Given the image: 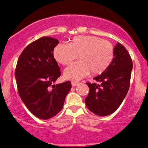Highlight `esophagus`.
<instances>
[{"label": "esophagus", "mask_w": 148, "mask_h": 148, "mask_svg": "<svg viewBox=\"0 0 148 148\" xmlns=\"http://www.w3.org/2000/svg\"><path fill=\"white\" fill-rule=\"evenodd\" d=\"M78 85H79V83H77V82H72V85L73 87H76V86H77Z\"/></svg>", "instance_id": "obj_1"}]
</instances>
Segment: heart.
<instances>
[{
    "label": "heart",
    "instance_id": "heart-1",
    "mask_svg": "<svg viewBox=\"0 0 148 148\" xmlns=\"http://www.w3.org/2000/svg\"><path fill=\"white\" fill-rule=\"evenodd\" d=\"M53 55L61 65H70L77 58L79 61L72 63L64 71L67 79L79 80L89 74L102 73L111 64L114 56L113 44L96 36H77L70 44L61 43L55 48Z\"/></svg>",
    "mask_w": 148,
    "mask_h": 148
}]
</instances>
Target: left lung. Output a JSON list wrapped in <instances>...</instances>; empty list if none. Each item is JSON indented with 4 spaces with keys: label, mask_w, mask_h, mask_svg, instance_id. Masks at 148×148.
<instances>
[{
    "label": "left lung",
    "mask_w": 148,
    "mask_h": 148,
    "mask_svg": "<svg viewBox=\"0 0 148 148\" xmlns=\"http://www.w3.org/2000/svg\"><path fill=\"white\" fill-rule=\"evenodd\" d=\"M132 69L128 52L120 43H117L111 64L100 75L93 78L99 84L87 83L89 92L85 102L88 109L99 116L114 113L128 93Z\"/></svg>",
    "instance_id": "1"
}]
</instances>
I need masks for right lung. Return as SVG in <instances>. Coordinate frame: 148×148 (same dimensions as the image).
Masks as SVG:
<instances>
[{
	"label": "right lung",
	"mask_w": 148,
	"mask_h": 148,
	"mask_svg": "<svg viewBox=\"0 0 148 148\" xmlns=\"http://www.w3.org/2000/svg\"><path fill=\"white\" fill-rule=\"evenodd\" d=\"M59 41L43 37L24 48L18 59L15 77L18 93L28 109L35 116L48 119L62 109L70 81L54 85L61 76L53 50Z\"/></svg>",
	"instance_id": "add662e5"
}]
</instances>
